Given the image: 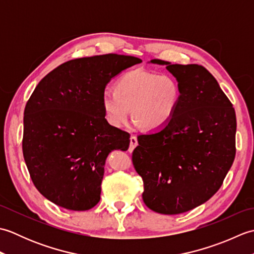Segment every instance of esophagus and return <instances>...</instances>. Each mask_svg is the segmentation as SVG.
I'll list each match as a JSON object with an SVG mask.
<instances>
[{
  "mask_svg": "<svg viewBox=\"0 0 254 254\" xmlns=\"http://www.w3.org/2000/svg\"><path fill=\"white\" fill-rule=\"evenodd\" d=\"M136 146H137V138H136V136L132 135L130 137V152H132V150Z\"/></svg>",
  "mask_w": 254,
  "mask_h": 254,
  "instance_id": "obj_1",
  "label": "esophagus"
}]
</instances>
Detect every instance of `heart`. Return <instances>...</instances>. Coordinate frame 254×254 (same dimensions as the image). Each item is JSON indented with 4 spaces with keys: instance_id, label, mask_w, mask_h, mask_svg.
<instances>
[{
    "instance_id": "1",
    "label": "heart",
    "mask_w": 254,
    "mask_h": 254,
    "mask_svg": "<svg viewBox=\"0 0 254 254\" xmlns=\"http://www.w3.org/2000/svg\"><path fill=\"white\" fill-rule=\"evenodd\" d=\"M179 96V86L169 75L135 69L121 76L116 90H105L101 104L107 121L112 127H122L132 110L137 124L145 130L154 131L171 120Z\"/></svg>"
}]
</instances>
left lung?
Segmentation results:
<instances>
[{
    "label": "left lung",
    "instance_id": "obj_1",
    "mask_svg": "<svg viewBox=\"0 0 254 254\" xmlns=\"http://www.w3.org/2000/svg\"><path fill=\"white\" fill-rule=\"evenodd\" d=\"M180 96L165 127L137 136L132 161L144 183L143 201L156 213L188 212L222 187L236 155V113L217 80L197 64H171Z\"/></svg>",
    "mask_w": 254,
    "mask_h": 254
}]
</instances>
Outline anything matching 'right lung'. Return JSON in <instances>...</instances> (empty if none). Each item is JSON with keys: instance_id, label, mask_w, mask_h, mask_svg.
Returning a JSON list of instances; mask_svg holds the SVG:
<instances>
[{"instance_id": "1", "label": "right lung", "mask_w": 254, "mask_h": 254, "mask_svg": "<svg viewBox=\"0 0 254 254\" xmlns=\"http://www.w3.org/2000/svg\"><path fill=\"white\" fill-rule=\"evenodd\" d=\"M141 62L115 53L75 59L37 85L24 111L23 154L52 203L87 210L99 202L108 155L130 145V134L106 120L101 97L111 78Z\"/></svg>"}]
</instances>
